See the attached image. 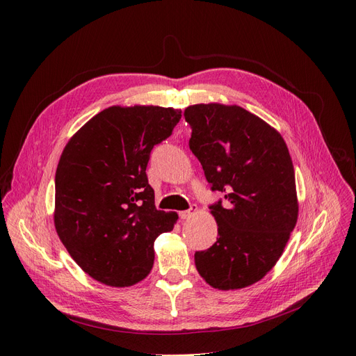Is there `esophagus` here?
Segmentation results:
<instances>
[{
    "label": "esophagus",
    "instance_id": "obj_1",
    "mask_svg": "<svg viewBox=\"0 0 356 356\" xmlns=\"http://www.w3.org/2000/svg\"><path fill=\"white\" fill-rule=\"evenodd\" d=\"M196 211H197V207H196V204H191L190 209L179 212V217H181L182 220H188V218H191V217H193V215L196 213Z\"/></svg>",
    "mask_w": 356,
    "mask_h": 356
}]
</instances>
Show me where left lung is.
<instances>
[{
  "label": "left lung",
  "mask_w": 356,
  "mask_h": 356,
  "mask_svg": "<svg viewBox=\"0 0 356 356\" xmlns=\"http://www.w3.org/2000/svg\"><path fill=\"white\" fill-rule=\"evenodd\" d=\"M190 149L221 200L209 207L218 238L195 254L199 275L217 289L263 279L282 255L298 217L296 175L276 129L238 105L196 104L184 111Z\"/></svg>",
  "instance_id": "8db88e82"
}]
</instances>
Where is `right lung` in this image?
I'll return each instance as SVG.
<instances>
[{
  "label": "right lung",
  "instance_id": "obj_1",
  "mask_svg": "<svg viewBox=\"0 0 356 356\" xmlns=\"http://www.w3.org/2000/svg\"><path fill=\"white\" fill-rule=\"evenodd\" d=\"M181 111L154 105L110 106L65 145L55 177V227L83 270L110 286H131L149 273L154 241L175 212L157 211L145 169Z\"/></svg>",
  "mask_w": 356,
  "mask_h": 356
}]
</instances>
